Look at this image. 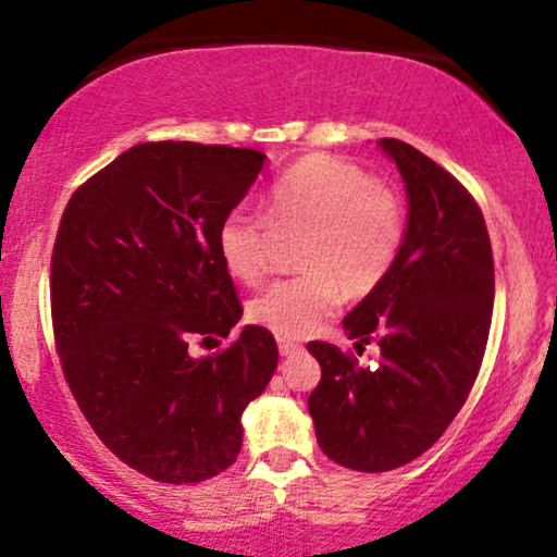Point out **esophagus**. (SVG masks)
Wrapping results in <instances>:
<instances>
[{"label": "esophagus", "mask_w": 557, "mask_h": 557, "mask_svg": "<svg viewBox=\"0 0 557 557\" xmlns=\"http://www.w3.org/2000/svg\"><path fill=\"white\" fill-rule=\"evenodd\" d=\"M277 347H280V355L287 357V355H295V351L300 349V344H298V342H293V339H283V336H280V339H277Z\"/></svg>", "instance_id": "esophagus-1"}]
</instances>
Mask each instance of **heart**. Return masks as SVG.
Segmentation results:
<instances>
[{"label":"heart","instance_id":"obj_1","mask_svg":"<svg viewBox=\"0 0 557 557\" xmlns=\"http://www.w3.org/2000/svg\"><path fill=\"white\" fill-rule=\"evenodd\" d=\"M277 231H300V274L280 280L249 306L251 321L298 339L334 313L342 295L360 300L385 283L404 244L406 213L393 189L331 153H311L283 172L264 200ZM272 231L264 218L231 210L218 226V257L234 280L267 272Z\"/></svg>","mask_w":557,"mask_h":557}]
</instances>
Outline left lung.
I'll return each instance as SVG.
<instances>
[{
	"label": "left lung",
	"mask_w": 557,
	"mask_h": 557,
	"mask_svg": "<svg viewBox=\"0 0 557 557\" xmlns=\"http://www.w3.org/2000/svg\"><path fill=\"white\" fill-rule=\"evenodd\" d=\"M404 177V244L385 283L342 321L355 349L377 342L375 364L311 342L321 383L308 413L323 455L360 473L417 460L453 424L488 342L494 255L481 208L440 164L398 138H380Z\"/></svg>",
	"instance_id": "left-lung-1"
}]
</instances>
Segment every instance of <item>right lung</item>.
<instances>
[{
  "label": "right lung",
  "instance_id": "right-lung-1",
  "mask_svg": "<svg viewBox=\"0 0 557 557\" xmlns=\"http://www.w3.org/2000/svg\"><path fill=\"white\" fill-rule=\"evenodd\" d=\"M264 161L255 149L138 144L63 210L51 257L63 375L104 445L159 483L234 466L244 408L277 368L274 336L251 323L218 355L187 349L189 336H228L242 321L218 226Z\"/></svg>",
  "mask_w": 557,
  "mask_h": 557
}]
</instances>
